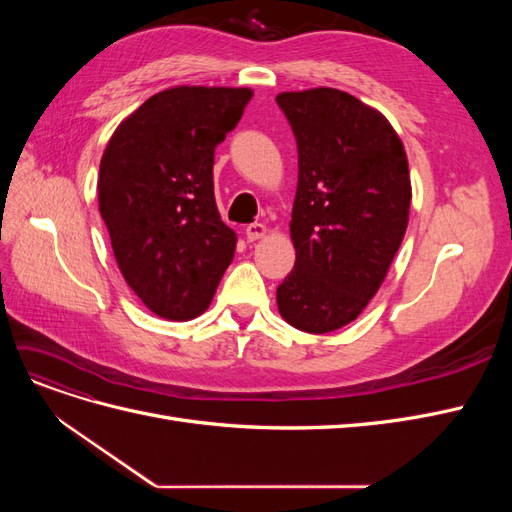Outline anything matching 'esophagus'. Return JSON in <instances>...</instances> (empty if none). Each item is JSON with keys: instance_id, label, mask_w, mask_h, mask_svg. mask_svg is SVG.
Returning a JSON list of instances; mask_svg holds the SVG:
<instances>
[{"instance_id": "obj_1", "label": "esophagus", "mask_w": 512, "mask_h": 512, "mask_svg": "<svg viewBox=\"0 0 512 512\" xmlns=\"http://www.w3.org/2000/svg\"><path fill=\"white\" fill-rule=\"evenodd\" d=\"M267 235V226L260 224V222H254L245 228V239L247 241H258Z\"/></svg>"}]
</instances>
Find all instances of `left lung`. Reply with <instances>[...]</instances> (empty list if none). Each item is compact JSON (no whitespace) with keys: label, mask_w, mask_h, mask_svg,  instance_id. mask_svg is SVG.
I'll list each match as a JSON object with an SVG mask.
<instances>
[{"label":"left lung","mask_w":512,"mask_h":512,"mask_svg":"<svg viewBox=\"0 0 512 512\" xmlns=\"http://www.w3.org/2000/svg\"><path fill=\"white\" fill-rule=\"evenodd\" d=\"M275 102L299 149L297 260L277 288V309L294 329L331 333L367 307L406 235V149L389 119L346 91H284Z\"/></svg>","instance_id":"1"}]
</instances>
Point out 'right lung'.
Instances as JSON below:
<instances>
[{
	"instance_id": "obj_1",
	"label": "right lung",
	"mask_w": 512,
	"mask_h": 512,
	"mask_svg": "<svg viewBox=\"0 0 512 512\" xmlns=\"http://www.w3.org/2000/svg\"><path fill=\"white\" fill-rule=\"evenodd\" d=\"M254 91L179 85L123 119L100 160L98 203L121 275L153 314L209 307L237 247L213 194V153Z\"/></svg>"
}]
</instances>
